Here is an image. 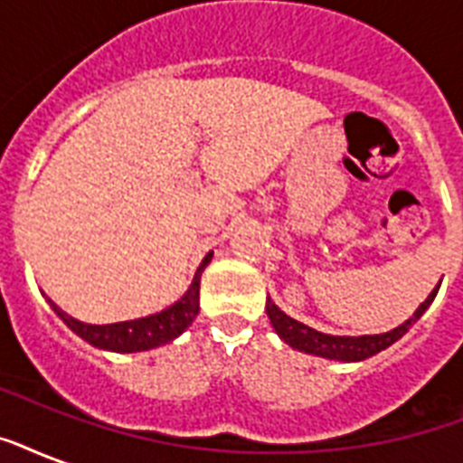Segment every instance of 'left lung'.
<instances>
[{"mask_svg": "<svg viewBox=\"0 0 463 463\" xmlns=\"http://www.w3.org/2000/svg\"><path fill=\"white\" fill-rule=\"evenodd\" d=\"M438 290L439 286L432 290L430 296L425 298V303H420V307L413 312V317H409L406 322L399 324L396 329L387 331V334H373V336H331V334H322V331L312 329L307 324L298 322V319L286 315L283 309L276 307L271 298H267V315L269 319H271V324H274L276 334H279L286 344L298 348V351L312 353V355H319V358L355 363V360L370 358L374 353L384 351V348H389L394 341H399V338L423 317L425 309L430 307V303L435 300V296H438Z\"/></svg>", "mask_w": 463, "mask_h": 463, "instance_id": "8db88e82", "label": "left lung"}]
</instances>
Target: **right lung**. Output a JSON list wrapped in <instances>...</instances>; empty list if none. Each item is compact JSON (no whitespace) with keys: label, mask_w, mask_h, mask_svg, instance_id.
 <instances>
[{"label":"right lung","mask_w":463,"mask_h":463,"mask_svg":"<svg viewBox=\"0 0 463 463\" xmlns=\"http://www.w3.org/2000/svg\"><path fill=\"white\" fill-rule=\"evenodd\" d=\"M211 257H213V252L203 257L187 293L175 305L158 312V315H148L141 317V319H129V322L118 324H86L74 319V317H69L52 300H47V303H50V307L57 312V317L67 324L69 329L79 334L83 341H89L90 345H96V348L115 353L148 351V348H156V345L170 344L173 338L180 336L182 331L194 322V317L199 315V281H202V271L206 269Z\"/></svg>","instance_id":"obj_1"}]
</instances>
